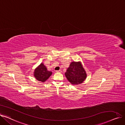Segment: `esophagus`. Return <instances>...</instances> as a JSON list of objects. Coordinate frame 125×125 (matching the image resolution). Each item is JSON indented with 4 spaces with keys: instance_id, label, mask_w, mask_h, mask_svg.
<instances>
[{
    "instance_id": "34e87169",
    "label": "esophagus",
    "mask_w": 125,
    "mask_h": 125,
    "mask_svg": "<svg viewBox=\"0 0 125 125\" xmlns=\"http://www.w3.org/2000/svg\"><path fill=\"white\" fill-rule=\"evenodd\" d=\"M61 70H56V73H61Z\"/></svg>"
}]
</instances>
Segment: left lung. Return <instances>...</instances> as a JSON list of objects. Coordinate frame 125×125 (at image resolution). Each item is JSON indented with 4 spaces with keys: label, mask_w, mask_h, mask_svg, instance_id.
Returning a JSON list of instances; mask_svg holds the SVG:
<instances>
[{
    "label": "left lung",
    "mask_w": 125,
    "mask_h": 125,
    "mask_svg": "<svg viewBox=\"0 0 125 125\" xmlns=\"http://www.w3.org/2000/svg\"><path fill=\"white\" fill-rule=\"evenodd\" d=\"M65 74L68 81L73 84L82 83L87 76L81 62H71Z\"/></svg>",
    "instance_id": "1"
}]
</instances>
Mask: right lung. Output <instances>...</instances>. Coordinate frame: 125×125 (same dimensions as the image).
<instances>
[{"instance_id":"1","label":"right lung","mask_w":125,"mask_h":125,"mask_svg":"<svg viewBox=\"0 0 125 125\" xmlns=\"http://www.w3.org/2000/svg\"><path fill=\"white\" fill-rule=\"evenodd\" d=\"M52 74V72L48 71L42 63H41L34 71L35 77L37 80L42 82H44L47 80Z\"/></svg>"}]
</instances>
